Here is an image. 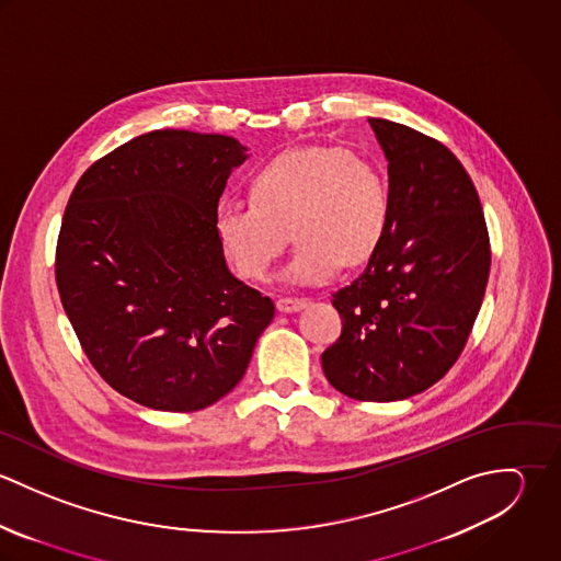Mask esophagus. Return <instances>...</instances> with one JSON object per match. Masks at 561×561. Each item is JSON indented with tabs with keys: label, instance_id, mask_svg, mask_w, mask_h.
I'll use <instances>...</instances> for the list:
<instances>
[{
	"label": "esophagus",
	"instance_id": "34e87169",
	"mask_svg": "<svg viewBox=\"0 0 561 561\" xmlns=\"http://www.w3.org/2000/svg\"><path fill=\"white\" fill-rule=\"evenodd\" d=\"M307 298H294V296H287V298H278L276 307L280 313H296V311H302L307 307Z\"/></svg>",
	"mask_w": 561,
	"mask_h": 561
}]
</instances>
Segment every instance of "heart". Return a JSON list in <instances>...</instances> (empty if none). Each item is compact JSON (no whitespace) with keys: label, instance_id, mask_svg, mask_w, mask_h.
Wrapping results in <instances>:
<instances>
[{"label":"heart","instance_id":"b5f03b06","mask_svg":"<svg viewBox=\"0 0 561 561\" xmlns=\"http://www.w3.org/2000/svg\"><path fill=\"white\" fill-rule=\"evenodd\" d=\"M252 205H222L216 238L245 280L267 278L285 252L289 231L300 241L283 278L318 285L343 267L374 256L391 216L380 168L350 149H298L254 172Z\"/></svg>","mask_w":561,"mask_h":561}]
</instances>
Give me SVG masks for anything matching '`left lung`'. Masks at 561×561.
I'll return each mask as SVG.
<instances>
[{"label":"left lung","instance_id":"8db88e82","mask_svg":"<svg viewBox=\"0 0 561 561\" xmlns=\"http://www.w3.org/2000/svg\"><path fill=\"white\" fill-rule=\"evenodd\" d=\"M369 125L389 161V229L365 272L332 294L343 330L321 367L352 400H408L465 350L485 294L490 241L478 190L445 145L393 121Z\"/></svg>","mask_w":561,"mask_h":561}]
</instances>
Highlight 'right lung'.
<instances>
[{"mask_svg": "<svg viewBox=\"0 0 561 561\" xmlns=\"http://www.w3.org/2000/svg\"><path fill=\"white\" fill-rule=\"evenodd\" d=\"M248 149L231 136L158 129L81 174L60 227L56 283L99 376L165 412L236 389L274 302L243 285L216 211Z\"/></svg>", "mask_w": 561, "mask_h": 561, "instance_id": "right-lung-1", "label": "right lung"}]
</instances>
